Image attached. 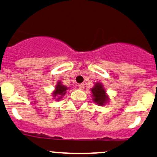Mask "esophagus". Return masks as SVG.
I'll return each instance as SVG.
<instances>
[{"label": "esophagus", "mask_w": 157, "mask_h": 157, "mask_svg": "<svg viewBox=\"0 0 157 157\" xmlns=\"http://www.w3.org/2000/svg\"><path fill=\"white\" fill-rule=\"evenodd\" d=\"M79 89H80V90H83L84 89V83H80L79 84Z\"/></svg>", "instance_id": "34e87169"}]
</instances>
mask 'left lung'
<instances>
[{
  "label": "left lung",
  "mask_w": 157,
  "mask_h": 157,
  "mask_svg": "<svg viewBox=\"0 0 157 157\" xmlns=\"http://www.w3.org/2000/svg\"><path fill=\"white\" fill-rule=\"evenodd\" d=\"M92 98L93 102L99 106H104L109 101V97L106 93V90L101 83H95L94 87L91 89Z\"/></svg>",
  "instance_id": "obj_1"
}]
</instances>
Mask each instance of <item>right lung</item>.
Returning a JSON list of instances; mask_svg holds the SVG:
<instances>
[{
	"label": "right lung",
	"instance_id": "obj_1",
	"mask_svg": "<svg viewBox=\"0 0 157 157\" xmlns=\"http://www.w3.org/2000/svg\"><path fill=\"white\" fill-rule=\"evenodd\" d=\"M69 87L65 86L62 84L61 82H58L57 85L56 86L55 90L52 92V96H53V99L56 101H59L62 97L65 95L67 90H68Z\"/></svg>",
	"mask_w": 157,
	"mask_h": 157
}]
</instances>
